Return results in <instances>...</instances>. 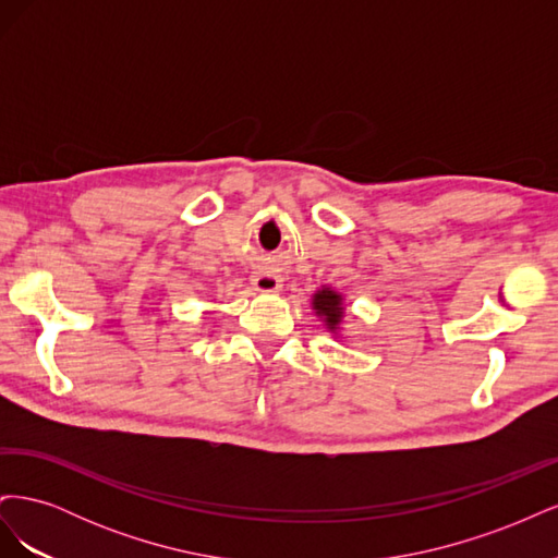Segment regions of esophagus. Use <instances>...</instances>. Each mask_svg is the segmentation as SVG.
<instances>
[{"instance_id": "esophagus-1", "label": "esophagus", "mask_w": 558, "mask_h": 558, "mask_svg": "<svg viewBox=\"0 0 558 558\" xmlns=\"http://www.w3.org/2000/svg\"><path fill=\"white\" fill-rule=\"evenodd\" d=\"M251 283L258 293H277L281 289V277L275 272H267V269H260V272L251 277Z\"/></svg>"}]
</instances>
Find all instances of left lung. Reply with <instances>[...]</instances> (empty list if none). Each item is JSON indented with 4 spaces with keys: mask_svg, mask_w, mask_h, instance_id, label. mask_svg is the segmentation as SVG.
I'll return each mask as SVG.
<instances>
[{
    "mask_svg": "<svg viewBox=\"0 0 558 558\" xmlns=\"http://www.w3.org/2000/svg\"><path fill=\"white\" fill-rule=\"evenodd\" d=\"M314 310L318 316L326 318V324L330 330H335L340 326V320L344 316V307H342V295H337L330 289H320L314 295Z\"/></svg>",
    "mask_w": 558,
    "mask_h": 558,
    "instance_id": "1",
    "label": "left lung"
}]
</instances>
